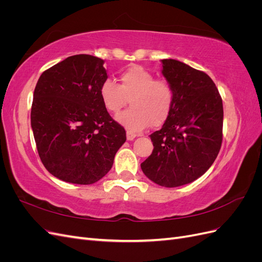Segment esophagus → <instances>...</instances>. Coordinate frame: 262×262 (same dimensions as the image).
I'll list each match as a JSON object with an SVG mask.
<instances>
[{"mask_svg":"<svg viewBox=\"0 0 262 262\" xmlns=\"http://www.w3.org/2000/svg\"><path fill=\"white\" fill-rule=\"evenodd\" d=\"M137 138V134L132 133L131 131H126V140L128 141H132Z\"/></svg>","mask_w":262,"mask_h":262,"instance_id":"esophagus-1","label":"esophagus"}]
</instances>
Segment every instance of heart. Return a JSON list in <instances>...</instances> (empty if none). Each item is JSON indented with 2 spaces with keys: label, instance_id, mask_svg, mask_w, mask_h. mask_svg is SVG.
<instances>
[{
  "label": "heart",
  "instance_id": "heart-1",
  "mask_svg": "<svg viewBox=\"0 0 262 262\" xmlns=\"http://www.w3.org/2000/svg\"><path fill=\"white\" fill-rule=\"evenodd\" d=\"M99 98L110 114H117L130 99L131 108L116 120L129 131L139 132L152 124L162 125L170 115L173 90L168 82L155 76L141 66H131L119 74V84L105 80L99 86Z\"/></svg>",
  "mask_w": 262,
  "mask_h": 262
}]
</instances>
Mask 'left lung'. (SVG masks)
<instances>
[{"label": "left lung", "instance_id": "left-lung-1", "mask_svg": "<svg viewBox=\"0 0 262 262\" xmlns=\"http://www.w3.org/2000/svg\"><path fill=\"white\" fill-rule=\"evenodd\" d=\"M162 63L173 105L162 129L149 136L154 148L141 168L155 184L173 188L201 177L215 161L223 140V102L207 73L178 60Z\"/></svg>", "mask_w": 262, "mask_h": 262}]
</instances>
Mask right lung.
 Masks as SVG:
<instances>
[{"label":"right lung","instance_id":"obj_1","mask_svg":"<svg viewBox=\"0 0 262 262\" xmlns=\"http://www.w3.org/2000/svg\"><path fill=\"white\" fill-rule=\"evenodd\" d=\"M104 60L76 54L46 70L34 92L30 122L39 157L51 175L92 185L112 169L125 130L99 98Z\"/></svg>","mask_w":262,"mask_h":262}]
</instances>
